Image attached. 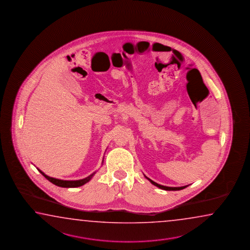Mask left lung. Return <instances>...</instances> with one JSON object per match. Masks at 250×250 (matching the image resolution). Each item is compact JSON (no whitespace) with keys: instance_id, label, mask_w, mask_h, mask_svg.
<instances>
[{"instance_id":"1","label":"left lung","mask_w":250,"mask_h":250,"mask_svg":"<svg viewBox=\"0 0 250 250\" xmlns=\"http://www.w3.org/2000/svg\"><path fill=\"white\" fill-rule=\"evenodd\" d=\"M146 178L148 179L149 181L151 182L153 186H157V187L161 188V189H162V190H166V191H179V190H182V189H185L186 187L188 186H181V187H168V186H161V185H159V184H157V183H155V182H153L152 180H151L150 178H148L147 176H146Z\"/></svg>"}]
</instances>
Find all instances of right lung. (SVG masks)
<instances>
[{"mask_svg":"<svg viewBox=\"0 0 250 250\" xmlns=\"http://www.w3.org/2000/svg\"><path fill=\"white\" fill-rule=\"evenodd\" d=\"M38 170H39L40 173L42 176H44L45 178H47L49 182L54 184L55 186H58L59 187H64V188H74V187L83 186V185H85L86 183H88L92 178V176L96 173V172H94L93 174H91L90 176H87L86 178L81 179V180H74V181L70 180V181H68V180H61V179H57V178H54V177H50V176L45 175L44 173L42 171V170H40V169H38Z\"/></svg>","mask_w":250,"mask_h":250,"instance_id":"obj_1","label":"right lung"}]
</instances>
